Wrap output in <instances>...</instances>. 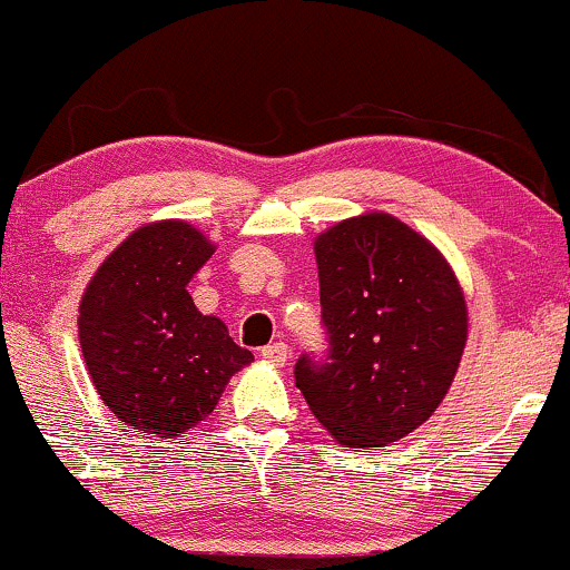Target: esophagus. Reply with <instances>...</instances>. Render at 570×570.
Wrapping results in <instances>:
<instances>
[{
    "label": "esophagus",
    "mask_w": 570,
    "mask_h": 570,
    "mask_svg": "<svg viewBox=\"0 0 570 570\" xmlns=\"http://www.w3.org/2000/svg\"><path fill=\"white\" fill-rule=\"evenodd\" d=\"M263 358L265 362L276 364V367H284L289 362V345L286 343H271L263 348Z\"/></svg>",
    "instance_id": "1"
}]
</instances>
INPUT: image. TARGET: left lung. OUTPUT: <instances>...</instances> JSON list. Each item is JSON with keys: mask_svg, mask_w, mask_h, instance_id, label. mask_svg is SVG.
<instances>
[{"mask_svg": "<svg viewBox=\"0 0 570 570\" xmlns=\"http://www.w3.org/2000/svg\"><path fill=\"white\" fill-rule=\"evenodd\" d=\"M313 254L330 353L299 356L297 389L337 444L385 448L448 396L469 337L466 297L440 248L385 212L337 222Z\"/></svg>", "mask_w": 570, "mask_h": 570, "instance_id": "left-lung-1", "label": "left lung"}]
</instances>
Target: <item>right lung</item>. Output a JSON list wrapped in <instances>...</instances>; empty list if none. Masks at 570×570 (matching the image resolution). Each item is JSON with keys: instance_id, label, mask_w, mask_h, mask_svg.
I'll list each match as a JSON object with an SVG mask.
<instances>
[{"instance_id": "add662e5", "label": "right lung", "mask_w": 570, "mask_h": 570, "mask_svg": "<svg viewBox=\"0 0 570 570\" xmlns=\"http://www.w3.org/2000/svg\"><path fill=\"white\" fill-rule=\"evenodd\" d=\"M214 248L189 222H149L98 265L82 292L85 367L101 402L141 434L176 440L198 426L235 372L254 362L187 292Z\"/></svg>"}]
</instances>
